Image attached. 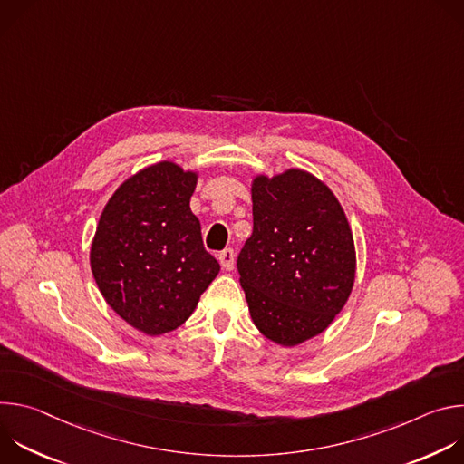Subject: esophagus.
<instances>
[{
	"label": "esophagus",
	"instance_id": "34e87169",
	"mask_svg": "<svg viewBox=\"0 0 464 464\" xmlns=\"http://www.w3.org/2000/svg\"><path fill=\"white\" fill-rule=\"evenodd\" d=\"M218 260H220V264H222V268H224V270L231 272V270H233V266H235V251H233L231 247L222 249V251L218 253Z\"/></svg>",
	"mask_w": 464,
	"mask_h": 464
}]
</instances>
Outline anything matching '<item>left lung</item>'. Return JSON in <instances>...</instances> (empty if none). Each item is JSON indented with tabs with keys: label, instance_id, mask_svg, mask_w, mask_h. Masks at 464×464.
Wrapping results in <instances>:
<instances>
[{
	"label": "left lung",
	"instance_id": "left-lung-1",
	"mask_svg": "<svg viewBox=\"0 0 464 464\" xmlns=\"http://www.w3.org/2000/svg\"><path fill=\"white\" fill-rule=\"evenodd\" d=\"M253 233L237 268L251 319L268 340L294 347L333 323L356 272L347 217L324 183L304 170L251 187Z\"/></svg>",
	"mask_w": 464,
	"mask_h": 464
}]
</instances>
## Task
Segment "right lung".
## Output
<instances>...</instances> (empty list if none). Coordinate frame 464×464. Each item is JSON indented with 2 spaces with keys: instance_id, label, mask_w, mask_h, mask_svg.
<instances>
[{
  "instance_id": "right-lung-1",
  "label": "right lung",
  "mask_w": 464,
  "mask_h": 464,
  "mask_svg": "<svg viewBox=\"0 0 464 464\" xmlns=\"http://www.w3.org/2000/svg\"><path fill=\"white\" fill-rule=\"evenodd\" d=\"M194 187V172L152 165L115 190L95 231L90 262L101 294L149 336L185 323L220 272L188 206Z\"/></svg>"
}]
</instances>
